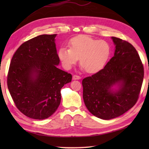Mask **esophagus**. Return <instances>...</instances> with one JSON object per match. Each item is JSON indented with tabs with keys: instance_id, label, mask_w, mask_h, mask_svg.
<instances>
[{
	"instance_id": "1",
	"label": "esophagus",
	"mask_w": 149,
	"mask_h": 149,
	"mask_svg": "<svg viewBox=\"0 0 149 149\" xmlns=\"http://www.w3.org/2000/svg\"><path fill=\"white\" fill-rule=\"evenodd\" d=\"M81 79V77L79 76V75H73V79L76 80V79Z\"/></svg>"
}]
</instances>
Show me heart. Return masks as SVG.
<instances>
[{
	"label": "heart",
	"instance_id": "heart-1",
	"mask_svg": "<svg viewBox=\"0 0 149 149\" xmlns=\"http://www.w3.org/2000/svg\"><path fill=\"white\" fill-rule=\"evenodd\" d=\"M110 51V45L104 40L79 35L70 40L69 49L60 48L58 54L65 69L71 68L80 58V65L85 71L94 74L104 66Z\"/></svg>",
	"mask_w": 149,
	"mask_h": 149
}]
</instances>
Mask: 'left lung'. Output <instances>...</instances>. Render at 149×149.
Here are the masks:
<instances>
[{
	"instance_id": "obj_1",
	"label": "left lung",
	"mask_w": 149,
	"mask_h": 149,
	"mask_svg": "<svg viewBox=\"0 0 149 149\" xmlns=\"http://www.w3.org/2000/svg\"><path fill=\"white\" fill-rule=\"evenodd\" d=\"M114 55L104 68L82 81L83 98L88 110L96 117L110 120L124 114L139 99L144 68L133 45L112 37ZM117 84L119 88L111 87Z\"/></svg>"
}]
</instances>
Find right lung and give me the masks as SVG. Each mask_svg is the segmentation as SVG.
Returning <instances> with one entry per match:
<instances>
[{
	"label": "right lung",
	"instance_id": "1",
	"mask_svg": "<svg viewBox=\"0 0 149 149\" xmlns=\"http://www.w3.org/2000/svg\"><path fill=\"white\" fill-rule=\"evenodd\" d=\"M56 36L41 35L24 42L10 64L9 92L17 109L32 119L44 120L53 114L60 104V90L72 79L57 68Z\"/></svg>",
	"mask_w": 149,
	"mask_h": 149
}]
</instances>
